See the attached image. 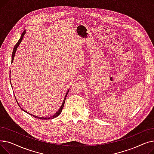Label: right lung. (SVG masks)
I'll list each match as a JSON object with an SVG mask.
<instances>
[{
  "mask_svg": "<svg viewBox=\"0 0 154 154\" xmlns=\"http://www.w3.org/2000/svg\"><path fill=\"white\" fill-rule=\"evenodd\" d=\"M25 34H26V30H24L23 32H22V34H21V36H20V39L19 40V41L17 42V43L15 45V46H14V50H13V52H12V63L13 62V60H14V56H15V52H16V51H17V47H19V45H20V42H22V39H23V35H25ZM10 78H11V71H10ZM11 82V81H10ZM11 85H12V84H11ZM69 91H67V92L66 93V96H65V97H64V99H63V102H62V106H61V107H60V109L56 112V113H55V114L52 116H51V117H38V116H35V115H34V114H30V113H29L28 112H27V111H26L25 110H23L22 107H20V106H19V104L18 103V105L19 106V107L22 109V110H23L24 112H26V113H27V114H29V115H30V116H33V117H35V118H37V119H44V120H48V119H54V118H55V117H58L60 114H61V112H62V109H63V106H64V103H65V101H66V97H67V94H68V92H69ZM15 100H17V99H16V97H15ZM17 102L18 103V102H17Z\"/></svg>",
  "mask_w": 154,
  "mask_h": 154,
  "instance_id": "1",
  "label": "right lung"
}]
</instances>
